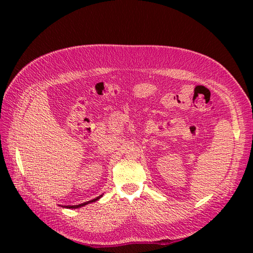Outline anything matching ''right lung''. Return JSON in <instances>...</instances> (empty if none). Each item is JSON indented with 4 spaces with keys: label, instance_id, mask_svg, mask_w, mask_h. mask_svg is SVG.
Returning a JSON list of instances; mask_svg holds the SVG:
<instances>
[{
    "label": "right lung",
    "instance_id": "right-lung-1",
    "mask_svg": "<svg viewBox=\"0 0 253 253\" xmlns=\"http://www.w3.org/2000/svg\"><path fill=\"white\" fill-rule=\"evenodd\" d=\"M101 196H102V195L98 196V198L93 199V200H91V201H88V202H84V203H83V204H78V205H68V207H63V208H68V209H78V208H81V207H84V205H87V204H89V203H92V202H95V201L99 200V199L101 198Z\"/></svg>",
    "mask_w": 253,
    "mask_h": 253
}]
</instances>
